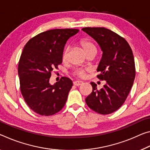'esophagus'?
I'll return each instance as SVG.
<instances>
[{
    "mask_svg": "<svg viewBox=\"0 0 150 150\" xmlns=\"http://www.w3.org/2000/svg\"><path fill=\"white\" fill-rule=\"evenodd\" d=\"M83 83V81H76L73 82V85H76V86H79V85H81Z\"/></svg>",
    "mask_w": 150,
    "mask_h": 150,
    "instance_id": "obj_1",
    "label": "esophagus"
}]
</instances>
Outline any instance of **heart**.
I'll list each match as a JSON object with an SVG mask.
<instances>
[{"label":"heart","instance_id":"b5f03b06","mask_svg":"<svg viewBox=\"0 0 150 150\" xmlns=\"http://www.w3.org/2000/svg\"><path fill=\"white\" fill-rule=\"evenodd\" d=\"M79 45L80 46L82 47L83 49H84L85 53H87L88 52L91 51L93 49H96V45L93 42L90 41L89 39H84L81 40L79 41ZM69 56V48L65 49L63 51V55H62V59L63 61H65L67 60ZM88 70L85 69H76L74 72H73V75L77 76V77H79L80 78H85V74H86V72Z\"/></svg>","mask_w":150,"mask_h":150}]
</instances>
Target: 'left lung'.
Masks as SVG:
<instances>
[{
  "label": "left lung",
  "mask_w": 150,
  "mask_h": 150,
  "mask_svg": "<svg viewBox=\"0 0 150 150\" xmlns=\"http://www.w3.org/2000/svg\"><path fill=\"white\" fill-rule=\"evenodd\" d=\"M82 30L96 40L103 51L97 69L100 74L97 77L106 81L99 90L95 83H90L93 90L85 101L92 110L108 115L123 105L134 84V54L126 40L112 30L104 27H85Z\"/></svg>",
  "instance_id": "1"
}]
</instances>
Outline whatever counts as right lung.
<instances>
[{"label": "right lung", "mask_w": 150, "mask_h": 150, "mask_svg": "<svg viewBox=\"0 0 150 150\" xmlns=\"http://www.w3.org/2000/svg\"><path fill=\"white\" fill-rule=\"evenodd\" d=\"M79 30H47L30 39L24 47L18 66L20 89L26 103L37 114L54 115L65 106L72 81L62 77L52 85L49 79L54 69L62 63L67 41Z\"/></svg>", "instance_id": "1"}]
</instances>
